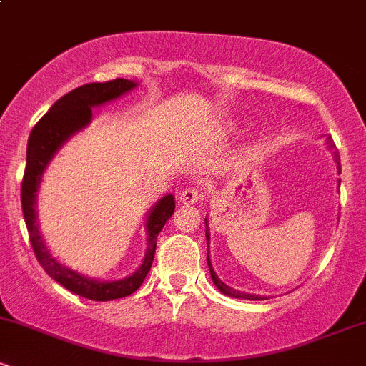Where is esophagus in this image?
Listing matches in <instances>:
<instances>
[{
	"mask_svg": "<svg viewBox=\"0 0 366 366\" xmlns=\"http://www.w3.org/2000/svg\"><path fill=\"white\" fill-rule=\"evenodd\" d=\"M203 199H204L203 191H199L197 187H186L179 194V201L182 204H194V203H199V201H203Z\"/></svg>",
	"mask_w": 366,
	"mask_h": 366,
	"instance_id": "esophagus-1",
	"label": "esophagus"
}]
</instances>
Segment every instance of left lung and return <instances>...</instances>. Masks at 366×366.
Wrapping results in <instances>:
<instances>
[{"instance_id":"1","label":"left lung","mask_w":366,"mask_h":366,"mask_svg":"<svg viewBox=\"0 0 366 366\" xmlns=\"http://www.w3.org/2000/svg\"><path fill=\"white\" fill-rule=\"evenodd\" d=\"M327 148L332 149V154H334V162L337 163V170L339 174H341V162H339V153L337 149H335L334 142H332L330 137H327ZM339 186H341V179L337 180ZM204 225H207V244L209 247V229H208V218H204ZM207 263H208V268H209V275H212V280L213 284L217 285V289L220 291L222 294H225V296H230V297H237V300H251V301H262V300H268L267 296H262V294H247V292H242V291H237V289H232L230 285H227L225 282H222L220 279H218L217 272L213 270V264L209 262V249H208V254H207Z\"/></svg>"}]
</instances>
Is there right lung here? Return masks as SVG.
I'll return each mask as SVG.
<instances>
[{"instance_id":"1","label":"right lung","mask_w":366,"mask_h":366,"mask_svg":"<svg viewBox=\"0 0 366 366\" xmlns=\"http://www.w3.org/2000/svg\"><path fill=\"white\" fill-rule=\"evenodd\" d=\"M137 87V82L129 79H115L112 82H94L70 91L49 108L48 113L32 129L27 142V167H25L22 182V212L31 236L32 247L37 262L44 268L51 279L69 289L77 296L92 301H112L125 297L141 287L146 275L153 264L154 251H157V237L165 227L167 220L174 215L175 197L165 194L149 208L144 217L146 229V253L136 272L115 280L91 279L72 268L65 267L60 259L51 253L41 234V225L37 222V191L41 180L51 159L66 144L75 134L89 127L92 122V108L115 102L124 94H129Z\"/></svg>"}]
</instances>
